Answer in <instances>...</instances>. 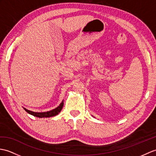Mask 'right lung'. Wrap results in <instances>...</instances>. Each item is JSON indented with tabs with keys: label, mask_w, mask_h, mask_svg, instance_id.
I'll list each match as a JSON object with an SVG mask.
<instances>
[{
	"label": "right lung",
	"mask_w": 156,
	"mask_h": 156,
	"mask_svg": "<svg viewBox=\"0 0 156 156\" xmlns=\"http://www.w3.org/2000/svg\"><path fill=\"white\" fill-rule=\"evenodd\" d=\"M64 106V100H62V102L60 103L58 106L55 109H53L52 110L48 111V112H34L30 110H28L26 109L25 108H23L24 110L27 112V113L30 114L34 116L38 117V118H49V117H52V116H55V115L58 114L60 111L62 109Z\"/></svg>",
	"instance_id": "right-lung-1"
}]
</instances>
